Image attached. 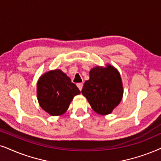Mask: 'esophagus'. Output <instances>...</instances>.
<instances>
[{
  "label": "esophagus",
  "mask_w": 161,
  "mask_h": 161,
  "mask_svg": "<svg viewBox=\"0 0 161 161\" xmlns=\"http://www.w3.org/2000/svg\"><path fill=\"white\" fill-rule=\"evenodd\" d=\"M77 87H79V89L80 90V91H82V87H83V84H82V83H78V84H77Z\"/></svg>",
  "instance_id": "esophagus-1"
}]
</instances>
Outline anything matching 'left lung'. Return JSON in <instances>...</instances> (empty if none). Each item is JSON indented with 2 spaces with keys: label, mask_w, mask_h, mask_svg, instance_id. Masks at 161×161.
Here are the masks:
<instances>
[{
  "label": "left lung",
  "mask_w": 161,
  "mask_h": 161,
  "mask_svg": "<svg viewBox=\"0 0 161 161\" xmlns=\"http://www.w3.org/2000/svg\"><path fill=\"white\" fill-rule=\"evenodd\" d=\"M90 79L85 82L82 93L94 112L110 114L121 102L124 94L121 74L114 66H96L90 70Z\"/></svg>",
  "instance_id": "1"
}]
</instances>
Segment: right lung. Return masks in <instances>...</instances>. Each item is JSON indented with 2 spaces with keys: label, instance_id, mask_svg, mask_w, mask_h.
Wrapping results in <instances>:
<instances>
[{
  "label": "right lung",
  "instance_id": "obj_1",
  "mask_svg": "<svg viewBox=\"0 0 161 161\" xmlns=\"http://www.w3.org/2000/svg\"><path fill=\"white\" fill-rule=\"evenodd\" d=\"M80 93L76 85L60 69L45 73L37 83V96L42 110L52 116L65 113L75 96Z\"/></svg>",
  "mask_w": 161,
  "mask_h": 161
}]
</instances>
